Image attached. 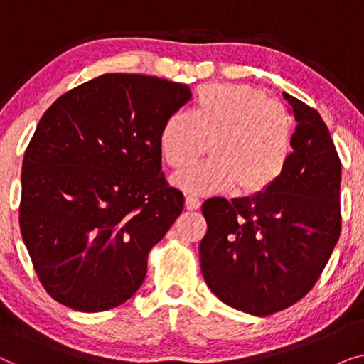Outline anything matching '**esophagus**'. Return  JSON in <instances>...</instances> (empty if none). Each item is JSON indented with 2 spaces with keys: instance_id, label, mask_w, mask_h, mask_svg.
I'll use <instances>...</instances> for the list:
<instances>
[{
  "instance_id": "obj_1",
  "label": "esophagus",
  "mask_w": 364,
  "mask_h": 364,
  "mask_svg": "<svg viewBox=\"0 0 364 364\" xmlns=\"http://www.w3.org/2000/svg\"><path fill=\"white\" fill-rule=\"evenodd\" d=\"M202 202L200 198H198L197 196H193V193H187L186 196V207L188 208V210H197V208H200Z\"/></svg>"
}]
</instances>
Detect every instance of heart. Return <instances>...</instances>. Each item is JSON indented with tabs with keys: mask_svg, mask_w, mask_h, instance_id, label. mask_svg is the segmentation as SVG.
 I'll return each instance as SVG.
<instances>
[{
	"mask_svg": "<svg viewBox=\"0 0 364 364\" xmlns=\"http://www.w3.org/2000/svg\"><path fill=\"white\" fill-rule=\"evenodd\" d=\"M293 122L285 106L243 84H207L191 114L173 112L159 134L167 166L183 168L205 154L210 161L173 176L188 193L265 192L280 181L291 156Z\"/></svg>",
	"mask_w": 364,
	"mask_h": 364,
	"instance_id": "1",
	"label": "heart"
}]
</instances>
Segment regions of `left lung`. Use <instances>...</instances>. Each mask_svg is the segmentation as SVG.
I'll list each match as a JSON object with an SVG mask.
<instances>
[{
	"mask_svg": "<svg viewBox=\"0 0 364 364\" xmlns=\"http://www.w3.org/2000/svg\"><path fill=\"white\" fill-rule=\"evenodd\" d=\"M296 127L275 186L252 197L203 202L198 247L203 280L235 310L268 316L300 301L330 260L341 232V162L315 109L283 92Z\"/></svg>",
	"mask_w": 364,
	"mask_h": 364,
	"instance_id": "1",
	"label": "left lung"
}]
</instances>
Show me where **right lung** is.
Here are the masks:
<instances>
[{"instance_id":"right-lung-1","label":"right lung","mask_w":364,"mask_h":364,"mask_svg":"<svg viewBox=\"0 0 364 364\" xmlns=\"http://www.w3.org/2000/svg\"><path fill=\"white\" fill-rule=\"evenodd\" d=\"M191 97L186 84L112 73L43 114L23 159L19 227L61 305L111 310L142 285L149 252L183 208L161 171L159 134Z\"/></svg>"}]
</instances>
